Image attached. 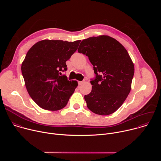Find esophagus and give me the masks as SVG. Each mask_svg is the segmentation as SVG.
Returning a JSON list of instances; mask_svg holds the SVG:
<instances>
[{
  "label": "esophagus",
  "instance_id": "34e87169",
  "mask_svg": "<svg viewBox=\"0 0 161 161\" xmlns=\"http://www.w3.org/2000/svg\"><path fill=\"white\" fill-rule=\"evenodd\" d=\"M83 83V81H78V85H82Z\"/></svg>",
  "mask_w": 161,
  "mask_h": 161
}]
</instances>
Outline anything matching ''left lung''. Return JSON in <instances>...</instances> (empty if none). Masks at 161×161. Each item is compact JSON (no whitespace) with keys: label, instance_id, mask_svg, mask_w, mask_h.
Returning a JSON list of instances; mask_svg holds the SVG:
<instances>
[{"label":"left lung","instance_id":"obj_1","mask_svg":"<svg viewBox=\"0 0 161 161\" xmlns=\"http://www.w3.org/2000/svg\"><path fill=\"white\" fill-rule=\"evenodd\" d=\"M78 52L88 57L96 77L84 98L88 108L100 115L115 112L131 90L134 64L124 46L106 35L83 39Z\"/></svg>","mask_w":161,"mask_h":161}]
</instances>
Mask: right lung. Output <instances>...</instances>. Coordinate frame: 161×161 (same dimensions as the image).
Returning <instances> with one entry per match:
<instances>
[{
    "label": "right lung",
    "mask_w": 161,
    "mask_h": 161,
    "mask_svg": "<svg viewBox=\"0 0 161 161\" xmlns=\"http://www.w3.org/2000/svg\"><path fill=\"white\" fill-rule=\"evenodd\" d=\"M81 40L74 42L44 39L30 48L21 64V73L27 92L41 108L57 111L64 108L78 86L61 72L66 61L77 50Z\"/></svg>",
    "instance_id": "1"
}]
</instances>
